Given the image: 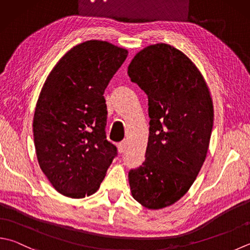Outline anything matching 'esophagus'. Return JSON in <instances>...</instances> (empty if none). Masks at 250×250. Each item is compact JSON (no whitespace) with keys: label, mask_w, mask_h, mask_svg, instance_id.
Returning a JSON list of instances; mask_svg holds the SVG:
<instances>
[{"label":"esophagus","mask_w":250,"mask_h":250,"mask_svg":"<svg viewBox=\"0 0 250 250\" xmlns=\"http://www.w3.org/2000/svg\"><path fill=\"white\" fill-rule=\"evenodd\" d=\"M117 149H119V152L120 153H123L126 149V141H122L119 145H117Z\"/></svg>","instance_id":"obj_1"}]
</instances>
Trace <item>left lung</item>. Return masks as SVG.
<instances>
[{"mask_svg":"<svg viewBox=\"0 0 250 250\" xmlns=\"http://www.w3.org/2000/svg\"><path fill=\"white\" fill-rule=\"evenodd\" d=\"M127 73L148 96L150 117L146 160L128 173L131 195L146 208L162 209L186 194L205 162L212 99L196 65L169 44L139 51Z\"/></svg>","mask_w":250,"mask_h":250,"instance_id":"8db88e82","label":"left lung"}]
</instances>
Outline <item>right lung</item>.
Wrapping results in <instances>:
<instances>
[{
  "label": "right lung",
  "instance_id": "add662e5",
  "mask_svg": "<svg viewBox=\"0 0 250 250\" xmlns=\"http://www.w3.org/2000/svg\"><path fill=\"white\" fill-rule=\"evenodd\" d=\"M127 54L106 41L83 42L56 63L41 89L32 123L36 153L60 194H95L116 157L106 140L103 93Z\"/></svg>",
  "mask_w": 250,
  "mask_h": 250
}]
</instances>
